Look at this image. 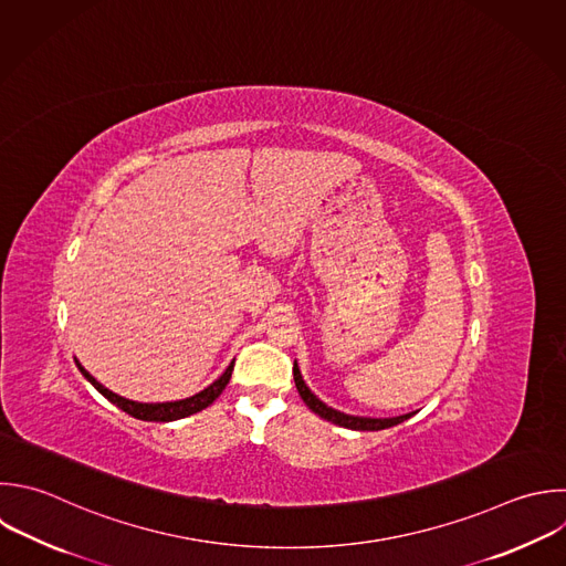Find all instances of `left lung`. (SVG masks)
Masks as SVG:
<instances>
[{"instance_id":"obj_1","label":"left lung","mask_w":566,"mask_h":566,"mask_svg":"<svg viewBox=\"0 0 566 566\" xmlns=\"http://www.w3.org/2000/svg\"><path fill=\"white\" fill-rule=\"evenodd\" d=\"M294 382H296V389L301 394V398L305 400V405L318 413L321 418L329 420V422H336L340 427H347V429H358V431H378V429H387V427H394L402 420H407L411 413H405V416H396V418H363V416H349V413H343V411H336L332 407H327L325 402H321L312 391L310 387L305 385L301 371H298V365L294 363Z\"/></svg>"}]
</instances>
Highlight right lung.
Returning <instances> with one entry per match:
<instances>
[{
    "label": "right lung",
    "mask_w": 566,
    "mask_h": 566,
    "mask_svg": "<svg viewBox=\"0 0 566 566\" xmlns=\"http://www.w3.org/2000/svg\"><path fill=\"white\" fill-rule=\"evenodd\" d=\"M77 363V360H75ZM80 371L93 382V387L104 394L113 405H117L119 409H124L126 413H130L133 418H139V420H150V422H168V420H179V418H186V416H192L201 409H206L208 405H212L221 391L226 389V385L230 382V376H232V369H234V360L228 365V369L210 385L206 387L203 391L186 398V400H175V402H135V400H128L124 396H117L115 391L106 389L102 382H97L80 363H77Z\"/></svg>",
    "instance_id": "add662e5"
}]
</instances>
